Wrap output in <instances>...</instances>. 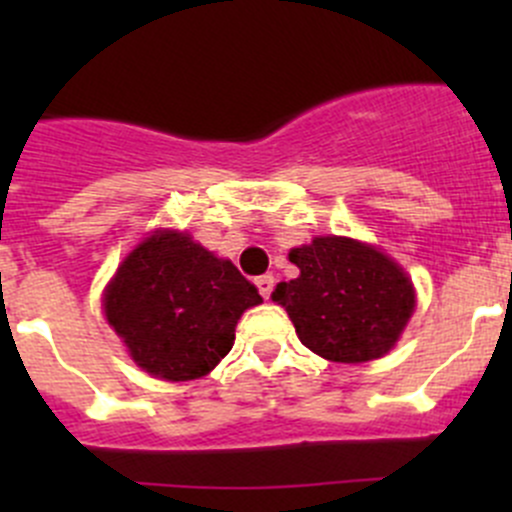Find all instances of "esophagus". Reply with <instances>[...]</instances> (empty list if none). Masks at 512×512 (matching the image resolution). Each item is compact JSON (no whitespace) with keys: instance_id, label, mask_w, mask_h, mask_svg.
Wrapping results in <instances>:
<instances>
[{"instance_id":"34e87169","label":"esophagus","mask_w":512,"mask_h":512,"mask_svg":"<svg viewBox=\"0 0 512 512\" xmlns=\"http://www.w3.org/2000/svg\"><path fill=\"white\" fill-rule=\"evenodd\" d=\"M257 289H260V294H262V297H270V294H272V289H275V277H272V275H262V277H257Z\"/></svg>"}]
</instances>
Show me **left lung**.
<instances>
[{
	"mask_svg": "<svg viewBox=\"0 0 512 512\" xmlns=\"http://www.w3.org/2000/svg\"><path fill=\"white\" fill-rule=\"evenodd\" d=\"M297 280L272 299L287 309L299 342L342 364L379 359L396 344L416 307L411 280L384 252L349 237H314L294 247Z\"/></svg>",
	"mask_w": 512,
	"mask_h": 512,
	"instance_id": "obj_1",
	"label": "left lung"
}]
</instances>
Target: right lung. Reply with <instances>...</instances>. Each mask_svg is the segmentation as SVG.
<instances>
[{
	"label": "right lung",
	"instance_id": "right-lung-1",
	"mask_svg": "<svg viewBox=\"0 0 512 512\" xmlns=\"http://www.w3.org/2000/svg\"><path fill=\"white\" fill-rule=\"evenodd\" d=\"M262 297L230 260L160 230L118 267L106 289V319L133 361L165 381L200 379L232 349L235 327Z\"/></svg>",
	"mask_w": 512,
	"mask_h": 512
}]
</instances>
